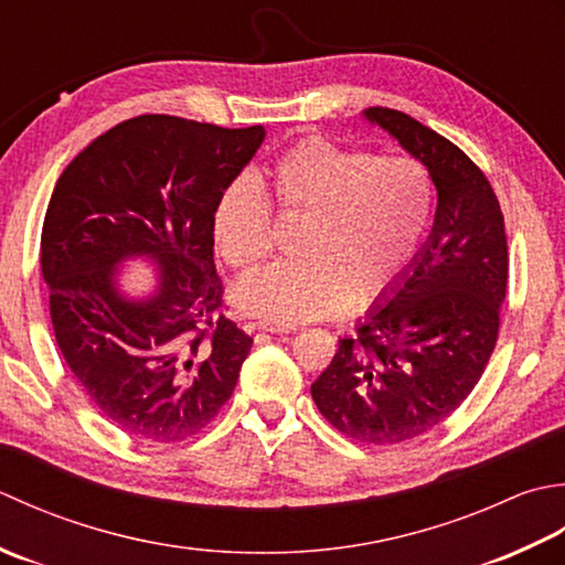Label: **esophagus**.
<instances>
[{"mask_svg":"<svg viewBox=\"0 0 565 565\" xmlns=\"http://www.w3.org/2000/svg\"><path fill=\"white\" fill-rule=\"evenodd\" d=\"M256 327L263 329V331H270V333H292V331H297L295 324H285V321H273V319H260Z\"/></svg>","mask_w":565,"mask_h":565,"instance_id":"34e87169","label":"esophagus"}]
</instances>
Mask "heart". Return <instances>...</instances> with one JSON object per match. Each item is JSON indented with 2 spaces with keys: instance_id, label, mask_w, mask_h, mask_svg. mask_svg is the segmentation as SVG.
I'll use <instances>...</instances> for the list:
<instances>
[{
  "instance_id": "obj_1",
  "label": "heart",
  "mask_w": 565,
  "mask_h": 565,
  "mask_svg": "<svg viewBox=\"0 0 565 565\" xmlns=\"http://www.w3.org/2000/svg\"><path fill=\"white\" fill-rule=\"evenodd\" d=\"M273 210L305 218L295 256L244 275L238 309L273 321L333 317L363 307L405 278L431 222L434 188L417 160L375 158L324 136L299 138L268 170ZM212 236L226 266L244 270L268 256L273 212L250 178L218 192Z\"/></svg>"
}]
</instances>
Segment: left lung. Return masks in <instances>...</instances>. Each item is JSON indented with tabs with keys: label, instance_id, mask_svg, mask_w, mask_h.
<instances>
[{
	"label": "left lung",
	"instance_id": "1",
	"mask_svg": "<svg viewBox=\"0 0 565 565\" xmlns=\"http://www.w3.org/2000/svg\"><path fill=\"white\" fill-rule=\"evenodd\" d=\"M363 114L427 166L439 202L412 270L339 339L312 399L349 439L393 446L427 434L473 393L498 343L510 256L500 202L473 160L405 111Z\"/></svg>",
	"mask_w": 565,
	"mask_h": 565
}]
</instances>
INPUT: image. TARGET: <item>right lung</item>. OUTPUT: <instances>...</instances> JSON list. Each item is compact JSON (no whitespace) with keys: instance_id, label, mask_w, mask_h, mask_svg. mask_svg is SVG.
Wrapping results in <instances>:
<instances>
[{"instance_id":"add662e5","label":"right lung","mask_w":565,"mask_h":565,"mask_svg":"<svg viewBox=\"0 0 565 565\" xmlns=\"http://www.w3.org/2000/svg\"><path fill=\"white\" fill-rule=\"evenodd\" d=\"M263 138V126L143 114L97 136L55 182L41 273L57 349L102 417L136 439H190L234 393L253 339L224 315L212 210ZM129 255L161 263L143 303L113 285Z\"/></svg>"}]
</instances>
